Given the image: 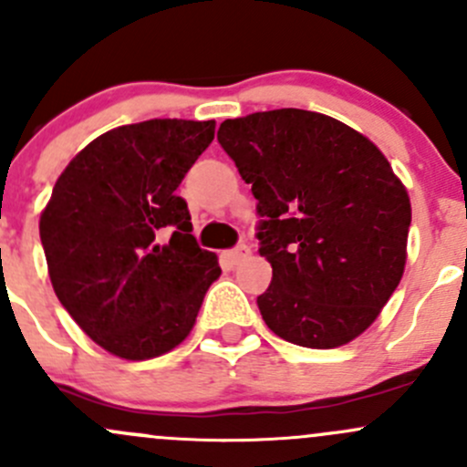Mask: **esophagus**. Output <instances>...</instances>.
Returning <instances> with one entry per match:
<instances>
[{"mask_svg": "<svg viewBox=\"0 0 467 467\" xmlns=\"http://www.w3.org/2000/svg\"><path fill=\"white\" fill-rule=\"evenodd\" d=\"M248 254H250V248L246 246V244H242V246H237V248L228 250V253H225L223 257L228 259L230 264H239V262H242V259H246Z\"/></svg>", "mask_w": 467, "mask_h": 467, "instance_id": "34e87169", "label": "esophagus"}]
</instances>
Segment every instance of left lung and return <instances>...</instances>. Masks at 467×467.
I'll list each match as a JSON object with an SVG mask.
<instances>
[{
  "label": "left lung",
  "mask_w": 467,
  "mask_h": 467,
  "mask_svg": "<svg viewBox=\"0 0 467 467\" xmlns=\"http://www.w3.org/2000/svg\"><path fill=\"white\" fill-rule=\"evenodd\" d=\"M253 185L259 254L273 266L257 297L275 336L333 349L374 324L407 262L405 185L360 131L317 111L223 120L217 134Z\"/></svg>",
  "instance_id": "left-lung-1"
}]
</instances>
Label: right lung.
Returning a JSON list of instances; mask_svg holds the SVG:
<instances>
[{"mask_svg": "<svg viewBox=\"0 0 467 467\" xmlns=\"http://www.w3.org/2000/svg\"><path fill=\"white\" fill-rule=\"evenodd\" d=\"M214 139V120L122 125L91 140L39 217L53 291L111 356L150 360L192 331L221 275L176 188Z\"/></svg>", "mask_w": 467, "mask_h": 467, "instance_id": "1", "label": "right lung"}]
</instances>
